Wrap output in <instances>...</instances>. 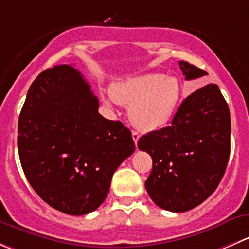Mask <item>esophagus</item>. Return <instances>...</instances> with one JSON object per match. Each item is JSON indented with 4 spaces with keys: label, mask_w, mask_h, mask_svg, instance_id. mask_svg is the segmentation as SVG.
I'll use <instances>...</instances> for the list:
<instances>
[{
    "label": "esophagus",
    "mask_w": 249,
    "mask_h": 249,
    "mask_svg": "<svg viewBox=\"0 0 249 249\" xmlns=\"http://www.w3.org/2000/svg\"><path fill=\"white\" fill-rule=\"evenodd\" d=\"M139 137H141V136H139L138 132H132V138H133L136 145H137V143H138V141H139Z\"/></svg>",
    "instance_id": "1"
}]
</instances>
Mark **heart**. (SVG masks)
I'll use <instances>...</instances> for the list:
<instances>
[{
  "label": "heart",
  "mask_w": 249,
  "mask_h": 249,
  "mask_svg": "<svg viewBox=\"0 0 249 249\" xmlns=\"http://www.w3.org/2000/svg\"><path fill=\"white\" fill-rule=\"evenodd\" d=\"M181 95L182 88L176 78L149 73L117 83L111 99L129 106V118L137 128L154 132L170 122Z\"/></svg>",
  "instance_id": "1"
}]
</instances>
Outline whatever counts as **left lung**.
Here are the masks:
<instances>
[{"label": "left lung", "mask_w": 249, "mask_h": 249, "mask_svg": "<svg viewBox=\"0 0 249 249\" xmlns=\"http://www.w3.org/2000/svg\"><path fill=\"white\" fill-rule=\"evenodd\" d=\"M187 80L208 74L179 61ZM231 118L216 84H208L186 98L171 126L141 137L138 148L153 159L145 188L161 209L183 213L214 193L230 156Z\"/></svg>", "instance_id": "obj_1"}]
</instances>
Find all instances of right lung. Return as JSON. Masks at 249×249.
Segmentation results:
<instances>
[{"label":"right lung","instance_id":"add662e5","mask_svg":"<svg viewBox=\"0 0 249 249\" xmlns=\"http://www.w3.org/2000/svg\"><path fill=\"white\" fill-rule=\"evenodd\" d=\"M99 100L70 65L40 73L18 121V151L30 186L70 215L98 209L113 172L136 150L131 131L98 112Z\"/></svg>","mask_w":249,"mask_h":249}]
</instances>
